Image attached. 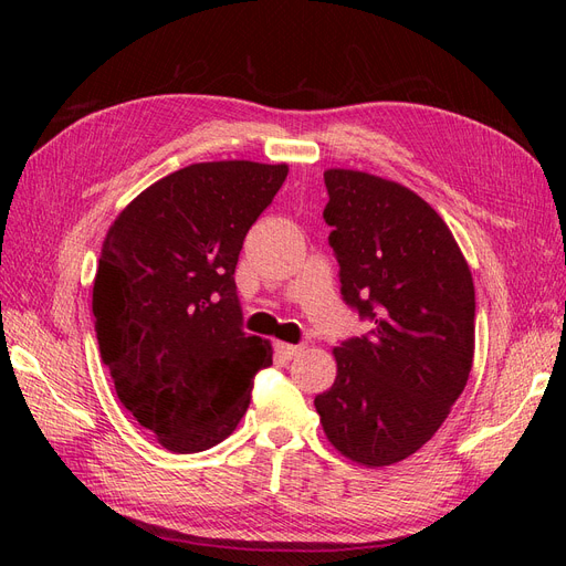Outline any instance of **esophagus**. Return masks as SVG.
<instances>
[{"label": "esophagus", "instance_id": "1", "mask_svg": "<svg viewBox=\"0 0 566 566\" xmlns=\"http://www.w3.org/2000/svg\"><path fill=\"white\" fill-rule=\"evenodd\" d=\"M273 349H276V354L281 358H285V361H290V358H295L297 354H302V345H287V342H276Z\"/></svg>", "mask_w": 566, "mask_h": 566}]
</instances>
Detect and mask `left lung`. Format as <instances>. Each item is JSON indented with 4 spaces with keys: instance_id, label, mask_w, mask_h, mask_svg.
<instances>
[{
    "instance_id": "8db88e82",
    "label": "left lung",
    "mask_w": 566,
    "mask_h": 566,
    "mask_svg": "<svg viewBox=\"0 0 566 566\" xmlns=\"http://www.w3.org/2000/svg\"><path fill=\"white\" fill-rule=\"evenodd\" d=\"M339 293L370 333L335 347L337 378L314 406L349 460L394 465L430 441L474 356V283L453 233L420 196L354 169L323 175Z\"/></svg>"
}]
</instances>
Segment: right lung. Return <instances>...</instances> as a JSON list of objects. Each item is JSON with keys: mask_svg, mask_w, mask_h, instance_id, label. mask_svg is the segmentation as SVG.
<instances>
[{"mask_svg": "<svg viewBox=\"0 0 566 566\" xmlns=\"http://www.w3.org/2000/svg\"><path fill=\"white\" fill-rule=\"evenodd\" d=\"M287 165H188L119 212L101 248L92 312L123 406L167 451L224 441L271 347L245 337L235 264Z\"/></svg>", "mask_w": 566, "mask_h": 566, "instance_id": "add662e5", "label": "right lung"}]
</instances>
